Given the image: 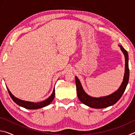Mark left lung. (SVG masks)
<instances>
[{"instance_id": "obj_1", "label": "left lung", "mask_w": 135, "mask_h": 135, "mask_svg": "<svg viewBox=\"0 0 135 135\" xmlns=\"http://www.w3.org/2000/svg\"><path fill=\"white\" fill-rule=\"evenodd\" d=\"M120 46L121 51L124 54L125 58V71L123 80L119 88L111 94L105 97H93L87 94L84 90L81 84L77 77H75L76 79V84L77 88V96L79 100L82 103L85 104L86 105L91 107L93 108H104L113 105L115 104L120 98L122 97L123 93L124 92L129 82V55L127 52L123 48L122 45H118Z\"/></svg>"}]
</instances>
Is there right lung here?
Masks as SVG:
<instances>
[{
    "label": "right lung",
    "mask_w": 135,
    "mask_h": 135,
    "mask_svg": "<svg viewBox=\"0 0 135 135\" xmlns=\"http://www.w3.org/2000/svg\"><path fill=\"white\" fill-rule=\"evenodd\" d=\"M7 89L8 90L9 94L10 97L12 98V100L14 101L16 104H18V105L21 106L22 107L26 109H39L43 107H45L46 106L48 105L52 102L55 98V87L54 89L53 92H52V95L50 97L43 101L40 102H30V101H26V100H21L18 98L14 97L11 92L9 90V89L7 88Z\"/></svg>",
    "instance_id": "obj_1"
}]
</instances>
